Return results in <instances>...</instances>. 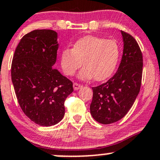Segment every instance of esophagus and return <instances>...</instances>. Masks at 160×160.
<instances>
[{
    "instance_id": "esophagus-1",
    "label": "esophagus",
    "mask_w": 160,
    "mask_h": 160,
    "mask_svg": "<svg viewBox=\"0 0 160 160\" xmlns=\"http://www.w3.org/2000/svg\"><path fill=\"white\" fill-rule=\"evenodd\" d=\"M73 89H74L75 90H79V89L80 88V87H82L81 85L80 84H79V83H73Z\"/></svg>"
}]
</instances>
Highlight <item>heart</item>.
<instances>
[{"mask_svg": "<svg viewBox=\"0 0 160 160\" xmlns=\"http://www.w3.org/2000/svg\"><path fill=\"white\" fill-rule=\"evenodd\" d=\"M120 55V46L113 40L97 36L79 39L73 48H67L60 53V65L63 73L72 76L83 64L79 73L83 80L94 78L101 81L110 77L115 70Z\"/></svg>", "mask_w": 160, "mask_h": 160, "instance_id": "1", "label": "heart"}]
</instances>
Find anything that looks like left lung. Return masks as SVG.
<instances>
[{
  "mask_svg": "<svg viewBox=\"0 0 160 160\" xmlns=\"http://www.w3.org/2000/svg\"><path fill=\"white\" fill-rule=\"evenodd\" d=\"M121 33L123 51L117 73L106 83L92 87L90 113L102 124L112 123L125 117L140 90L142 52L133 37L122 31Z\"/></svg>",
  "mask_w": 160,
  "mask_h": 160,
  "instance_id": "1",
  "label": "left lung"
}]
</instances>
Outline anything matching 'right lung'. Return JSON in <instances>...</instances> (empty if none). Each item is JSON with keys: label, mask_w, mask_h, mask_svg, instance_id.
Segmentation results:
<instances>
[{"label": "right lung", "mask_w": 160, "mask_h": 160, "mask_svg": "<svg viewBox=\"0 0 160 160\" xmlns=\"http://www.w3.org/2000/svg\"><path fill=\"white\" fill-rule=\"evenodd\" d=\"M58 33L34 30L18 43L11 64V80L25 115L36 124L50 127L65 113L64 102L73 83L53 67L57 60Z\"/></svg>", "instance_id": "add662e5"}]
</instances>
